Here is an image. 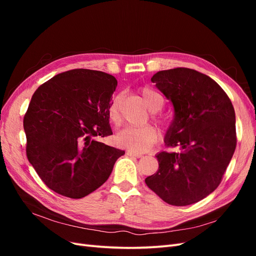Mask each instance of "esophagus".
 Returning a JSON list of instances; mask_svg holds the SVG:
<instances>
[{
	"instance_id": "esophagus-1",
	"label": "esophagus",
	"mask_w": 256,
	"mask_h": 256,
	"mask_svg": "<svg viewBox=\"0 0 256 256\" xmlns=\"http://www.w3.org/2000/svg\"><path fill=\"white\" fill-rule=\"evenodd\" d=\"M127 154L130 157H134V158H141L142 154H138V152H127Z\"/></svg>"
}]
</instances>
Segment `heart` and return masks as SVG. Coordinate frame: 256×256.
<instances>
[{"mask_svg":"<svg viewBox=\"0 0 256 256\" xmlns=\"http://www.w3.org/2000/svg\"><path fill=\"white\" fill-rule=\"evenodd\" d=\"M141 94L150 111L157 112L161 110L162 106H164V98H162L159 92L145 88L141 90ZM120 95L114 96L109 106V118L116 126H118L122 122L120 112ZM157 130L150 125L138 128L128 127L122 129L115 136V141L120 146L125 147V148L134 152H144L150 150L152 145L157 142Z\"/></svg>","mask_w":256,"mask_h":256,"instance_id":"b5f03b06","label":"heart"}]
</instances>
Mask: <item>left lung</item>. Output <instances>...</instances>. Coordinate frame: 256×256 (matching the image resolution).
<instances>
[{
	"label": "left lung",
	"instance_id": "1",
	"mask_svg": "<svg viewBox=\"0 0 256 256\" xmlns=\"http://www.w3.org/2000/svg\"><path fill=\"white\" fill-rule=\"evenodd\" d=\"M150 80L174 108L164 142L180 152L157 154L158 171L145 182L170 205L194 204L216 189L233 157L234 106L218 83L194 69L161 70Z\"/></svg>",
	"mask_w": 256,
	"mask_h": 256
}]
</instances>
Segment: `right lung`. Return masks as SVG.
<instances>
[{
	"mask_svg": "<svg viewBox=\"0 0 256 256\" xmlns=\"http://www.w3.org/2000/svg\"><path fill=\"white\" fill-rule=\"evenodd\" d=\"M113 76L72 69L40 85L23 120L26 156L48 188L81 198L106 182L125 152L100 141L111 136Z\"/></svg>",
	"mask_w": 256,
	"mask_h": 256,
	"instance_id": "right-lung-1",
	"label": "right lung"
}]
</instances>
